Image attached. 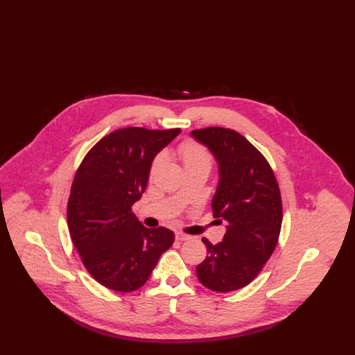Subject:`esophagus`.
<instances>
[{"mask_svg": "<svg viewBox=\"0 0 355 355\" xmlns=\"http://www.w3.org/2000/svg\"><path fill=\"white\" fill-rule=\"evenodd\" d=\"M175 239L177 241H180V242H182V241H187V239H190V236H187V234H184V233H175Z\"/></svg>", "mask_w": 355, "mask_h": 355, "instance_id": "1", "label": "esophagus"}]
</instances>
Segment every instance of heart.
Wrapping results in <instances>:
<instances>
[{
	"label": "heart",
	"instance_id": "obj_1",
	"mask_svg": "<svg viewBox=\"0 0 355 355\" xmlns=\"http://www.w3.org/2000/svg\"><path fill=\"white\" fill-rule=\"evenodd\" d=\"M178 154L184 162L186 170L203 169L210 171L213 165V157L210 152L193 139H185L178 146ZM162 162V157L157 155L153 159L150 175H154Z\"/></svg>",
	"mask_w": 355,
	"mask_h": 355
}]
</instances>
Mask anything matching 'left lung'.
Here are the masks:
<instances>
[{
	"label": "left lung",
	"mask_w": 355,
	"mask_h": 355,
	"mask_svg": "<svg viewBox=\"0 0 355 355\" xmlns=\"http://www.w3.org/2000/svg\"><path fill=\"white\" fill-rule=\"evenodd\" d=\"M191 135L218 162L211 207L214 217L227 223L220 243L202 238L207 255L197 266V277L213 291H234L253 281L277 246L282 225L279 186L263 154L236 130L214 126Z\"/></svg>",
	"instance_id": "8db88e82"
}]
</instances>
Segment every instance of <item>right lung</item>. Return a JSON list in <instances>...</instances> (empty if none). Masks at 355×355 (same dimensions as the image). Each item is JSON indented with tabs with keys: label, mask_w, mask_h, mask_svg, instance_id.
Instances as JSON below:
<instances>
[{
	"label": "right lung",
	"mask_w": 355,
	"mask_h": 355,
	"mask_svg": "<svg viewBox=\"0 0 355 355\" xmlns=\"http://www.w3.org/2000/svg\"><path fill=\"white\" fill-rule=\"evenodd\" d=\"M181 129L123 128L105 135L85 155L68 201L73 245L102 286L130 293L149 279L174 242L166 227L148 229L132 206L145 191L154 157Z\"/></svg>",
	"instance_id": "1"
}]
</instances>
